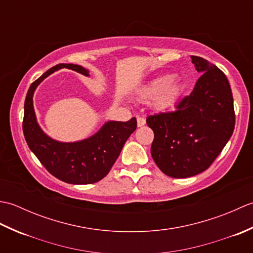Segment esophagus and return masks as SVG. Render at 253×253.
<instances>
[{"mask_svg": "<svg viewBox=\"0 0 253 253\" xmlns=\"http://www.w3.org/2000/svg\"><path fill=\"white\" fill-rule=\"evenodd\" d=\"M144 124H146V118L142 117V116H138L137 117V125H138V127L144 126Z\"/></svg>", "mask_w": 253, "mask_h": 253, "instance_id": "esophagus-1", "label": "esophagus"}]
</instances>
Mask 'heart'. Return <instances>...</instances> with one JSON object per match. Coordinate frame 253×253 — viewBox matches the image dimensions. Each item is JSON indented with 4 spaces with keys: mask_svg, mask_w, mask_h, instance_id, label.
Segmentation results:
<instances>
[{
    "mask_svg": "<svg viewBox=\"0 0 253 253\" xmlns=\"http://www.w3.org/2000/svg\"><path fill=\"white\" fill-rule=\"evenodd\" d=\"M182 84L174 75H164L143 85L140 98L143 101H153L158 109H168L174 105L182 92Z\"/></svg>",
    "mask_w": 253,
    "mask_h": 253,
    "instance_id": "obj_1",
    "label": "heart"
}]
</instances>
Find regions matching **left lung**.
I'll list each match as a JSON object with an SVG mask.
<instances>
[{
	"label": "left lung",
	"instance_id": "8db88e82",
	"mask_svg": "<svg viewBox=\"0 0 253 253\" xmlns=\"http://www.w3.org/2000/svg\"><path fill=\"white\" fill-rule=\"evenodd\" d=\"M202 75L176 111L147 117L154 132L151 155L158 168L174 178H187L210 168L235 128L232 89L225 74L202 57L191 55Z\"/></svg>",
	"mask_w": 253,
	"mask_h": 253
}]
</instances>
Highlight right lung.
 <instances>
[{"instance_id":"1","label":"right lung","mask_w":253,"mask_h":253,"mask_svg":"<svg viewBox=\"0 0 253 253\" xmlns=\"http://www.w3.org/2000/svg\"><path fill=\"white\" fill-rule=\"evenodd\" d=\"M61 68L89 76L83 66L58 64L32 83L25 100L24 136L29 149L57 179L74 185L93 184L109 174L124 144L136 130L137 121L136 117L128 122L110 121L93 136L77 142H60L46 136L37 123L32 96L42 80Z\"/></svg>"}]
</instances>
